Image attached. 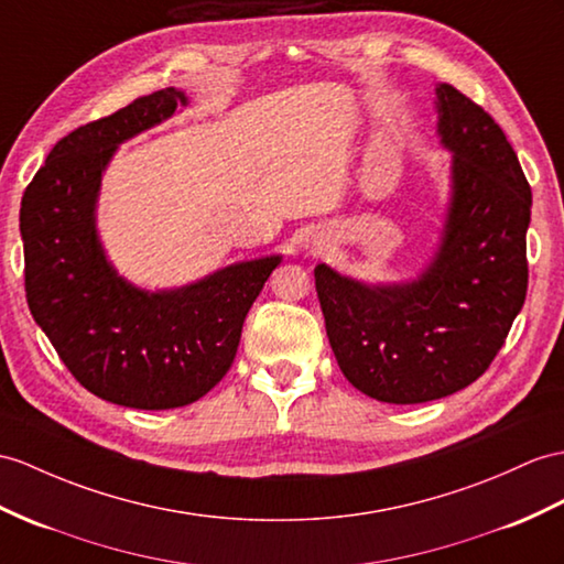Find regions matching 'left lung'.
<instances>
[{"mask_svg": "<svg viewBox=\"0 0 564 564\" xmlns=\"http://www.w3.org/2000/svg\"><path fill=\"white\" fill-rule=\"evenodd\" d=\"M437 139L452 153L435 251L414 278L364 282L325 263L315 292L329 347L356 390L388 404L441 400L486 373L527 299L531 188L488 112L435 88Z\"/></svg>", "mask_w": 564, "mask_h": 564, "instance_id": "1", "label": "left lung"}]
</instances>
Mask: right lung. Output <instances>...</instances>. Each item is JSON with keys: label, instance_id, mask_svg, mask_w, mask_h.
I'll return each instance as SVG.
<instances>
[{"label": "right lung", "instance_id": "right-lung-1", "mask_svg": "<svg viewBox=\"0 0 564 564\" xmlns=\"http://www.w3.org/2000/svg\"><path fill=\"white\" fill-rule=\"evenodd\" d=\"M164 88L78 127L50 150L21 200L25 299L88 392L131 409L200 400L237 356L246 313L280 253L239 260L172 290H143L107 258L98 231L102 174L117 148L186 107Z\"/></svg>", "mask_w": 564, "mask_h": 564}]
</instances>
